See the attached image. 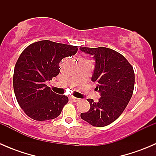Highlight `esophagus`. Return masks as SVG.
<instances>
[{
    "label": "esophagus",
    "mask_w": 156,
    "mask_h": 156,
    "mask_svg": "<svg viewBox=\"0 0 156 156\" xmlns=\"http://www.w3.org/2000/svg\"><path fill=\"white\" fill-rule=\"evenodd\" d=\"M70 100H72V101L73 102H78L80 100V99L76 98V97H70Z\"/></svg>",
    "instance_id": "esophagus-1"
}]
</instances>
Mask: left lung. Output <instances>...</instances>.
<instances>
[{
    "mask_svg": "<svg viewBox=\"0 0 156 156\" xmlns=\"http://www.w3.org/2000/svg\"><path fill=\"white\" fill-rule=\"evenodd\" d=\"M95 59L92 81L101 94L99 102L87 99L90 108L81 118L94 127H104L116 120L131 99L134 87V72L126 58L107 48H80Z\"/></svg>",
    "mask_w": 156,
    "mask_h": 156,
    "instance_id": "obj_1",
    "label": "left lung"
}]
</instances>
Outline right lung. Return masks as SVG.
I'll use <instances>...</instances> for the list:
<instances>
[{
	"label": "right lung",
	"instance_id": "1",
	"mask_svg": "<svg viewBox=\"0 0 156 156\" xmlns=\"http://www.w3.org/2000/svg\"><path fill=\"white\" fill-rule=\"evenodd\" d=\"M77 51V46L44 40L31 44L22 52L14 68L12 84L19 105L31 119L44 122L60 115L68 97L55 94L46 81L59 75L63 58Z\"/></svg>",
	"mask_w": 156,
	"mask_h": 156
}]
</instances>
